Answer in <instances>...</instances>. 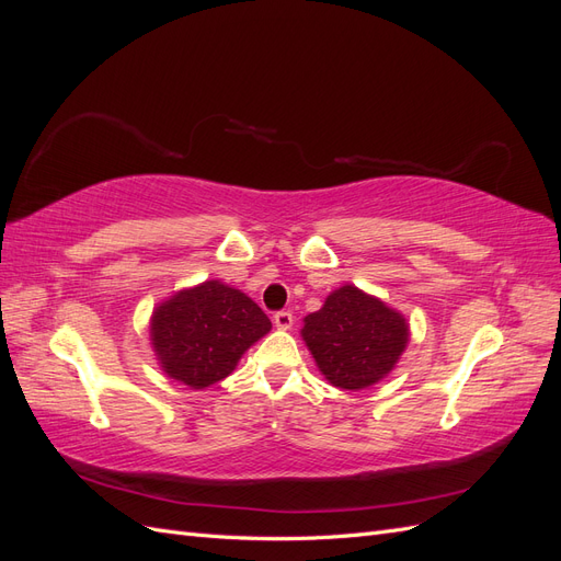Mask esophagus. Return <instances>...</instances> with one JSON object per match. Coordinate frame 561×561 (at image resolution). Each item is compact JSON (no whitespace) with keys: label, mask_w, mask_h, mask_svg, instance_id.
Returning <instances> with one entry per match:
<instances>
[{"label":"esophagus","mask_w":561,"mask_h":561,"mask_svg":"<svg viewBox=\"0 0 561 561\" xmlns=\"http://www.w3.org/2000/svg\"><path fill=\"white\" fill-rule=\"evenodd\" d=\"M293 313L290 311H278L276 316H274V322H276V328L278 330H290L293 328Z\"/></svg>","instance_id":"1"}]
</instances>
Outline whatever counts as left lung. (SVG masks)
<instances>
[{
  "label": "left lung",
  "mask_w": 561,
  "mask_h": 561,
  "mask_svg": "<svg viewBox=\"0 0 561 561\" xmlns=\"http://www.w3.org/2000/svg\"><path fill=\"white\" fill-rule=\"evenodd\" d=\"M301 336L332 386L360 390L393 369L410 330L383 301L344 285L304 318Z\"/></svg>",
  "instance_id": "obj_1"
}]
</instances>
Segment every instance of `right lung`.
Returning <instances> with one entry per match:
<instances>
[{"instance_id":"obj_1","label":"right lung","mask_w":561,"mask_h":561,"mask_svg":"<svg viewBox=\"0 0 561 561\" xmlns=\"http://www.w3.org/2000/svg\"><path fill=\"white\" fill-rule=\"evenodd\" d=\"M268 330L271 320L257 304L219 280L175 295L151 316V344L163 371L190 388L229 377Z\"/></svg>"}]
</instances>
